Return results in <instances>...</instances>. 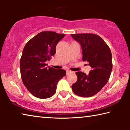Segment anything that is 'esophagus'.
<instances>
[{
  "label": "esophagus",
  "instance_id": "esophagus-1",
  "mask_svg": "<svg viewBox=\"0 0 130 130\" xmlns=\"http://www.w3.org/2000/svg\"><path fill=\"white\" fill-rule=\"evenodd\" d=\"M73 73L72 71H70V70H67V75H69L70 73Z\"/></svg>",
  "mask_w": 130,
  "mask_h": 130
}]
</instances>
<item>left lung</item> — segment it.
<instances>
[{
  "mask_svg": "<svg viewBox=\"0 0 130 130\" xmlns=\"http://www.w3.org/2000/svg\"><path fill=\"white\" fill-rule=\"evenodd\" d=\"M74 39L80 43L83 61H87L92 68L89 74L77 72L76 83L72 89L77 96L89 98L98 93L108 81L112 69V54L108 46L97 34H71Z\"/></svg>",
  "mask_w": 130,
  "mask_h": 130,
  "instance_id": "8db88e82",
  "label": "left lung"
}]
</instances>
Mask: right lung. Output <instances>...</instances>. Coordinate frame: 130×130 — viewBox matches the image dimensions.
I'll list each match as a JSON object with an SVG mask.
<instances>
[{"label":"right lung","mask_w":130,"mask_h":130,"mask_svg":"<svg viewBox=\"0 0 130 130\" xmlns=\"http://www.w3.org/2000/svg\"><path fill=\"white\" fill-rule=\"evenodd\" d=\"M65 34L42 31L28 41L20 60L22 80L32 95L47 99L56 92L57 83L66 75L63 69L47 67L46 63L56 52V46Z\"/></svg>","instance_id":"1"}]
</instances>
